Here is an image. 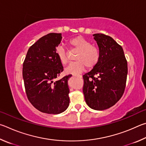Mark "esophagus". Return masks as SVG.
I'll return each mask as SVG.
<instances>
[{
  "mask_svg": "<svg viewBox=\"0 0 146 146\" xmlns=\"http://www.w3.org/2000/svg\"><path fill=\"white\" fill-rule=\"evenodd\" d=\"M72 76H74H74H78V77H80V78H81V77H82V76H81V75H76V74H73Z\"/></svg>",
  "mask_w": 146,
  "mask_h": 146,
  "instance_id": "obj_1",
  "label": "esophagus"
}]
</instances>
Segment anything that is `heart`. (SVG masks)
I'll use <instances>...</instances> for the list:
<instances>
[{"label":"heart","mask_w":146,"mask_h":146,"mask_svg":"<svg viewBox=\"0 0 146 146\" xmlns=\"http://www.w3.org/2000/svg\"><path fill=\"white\" fill-rule=\"evenodd\" d=\"M72 49L78 50L74 62L71 63L65 69L66 73L76 74L85 70L86 67L90 69L96 66L100 60L101 54L97 46L90 44L88 40L81 36H78L68 41ZM56 54L60 62L65 65L68 61V52L62 45H59L56 49Z\"/></svg>","instance_id":"heart-1"}]
</instances>
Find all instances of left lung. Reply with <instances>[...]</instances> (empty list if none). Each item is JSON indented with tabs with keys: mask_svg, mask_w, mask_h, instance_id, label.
Instances as JSON below:
<instances>
[{
	"mask_svg": "<svg viewBox=\"0 0 146 146\" xmlns=\"http://www.w3.org/2000/svg\"><path fill=\"white\" fill-rule=\"evenodd\" d=\"M93 36L101 57L92 70L83 76V92L89 107L103 110L115 104L123 95L127 63L123 48L111 37L101 33Z\"/></svg>",
	"mask_w": 146,
	"mask_h": 146,
	"instance_id": "1",
	"label": "left lung"
}]
</instances>
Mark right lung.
<instances>
[{
  "mask_svg": "<svg viewBox=\"0 0 146 146\" xmlns=\"http://www.w3.org/2000/svg\"><path fill=\"white\" fill-rule=\"evenodd\" d=\"M61 33H49L40 38L28 50L23 63L25 93L32 105L48 114L62 113L69 105L67 81L72 75L57 78L63 67L56 54Z\"/></svg>",
  "mask_w": 146,
  "mask_h": 146,
  "instance_id": "1",
  "label": "right lung"
}]
</instances>
